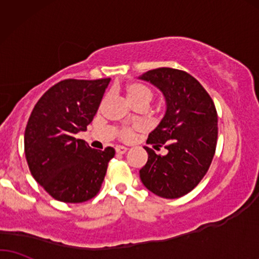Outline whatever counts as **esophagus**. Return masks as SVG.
I'll return each instance as SVG.
<instances>
[{"mask_svg":"<svg viewBox=\"0 0 259 259\" xmlns=\"http://www.w3.org/2000/svg\"><path fill=\"white\" fill-rule=\"evenodd\" d=\"M126 150H127L126 147H123V146H117V147H116V153L119 154V155L125 154Z\"/></svg>","mask_w":259,"mask_h":259,"instance_id":"esophagus-1","label":"esophagus"}]
</instances>
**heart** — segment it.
Segmentation results:
<instances>
[{"instance_id": "heart-1", "label": "heart", "mask_w": 259, "mask_h": 259, "mask_svg": "<svg viewBox=\"0 0 259 259\" xmlns=\"http://www.w3.org/2000/svg\"><path fill=\"white\" fill-rule=\"evenodd\" d=\"M126 98L132 104H149L154 97V92L149 86L140 81H129L124 86ZM140 125L135 126H122L118 130V136L123 141H130L135 136V130Z\"/></svg>"}]
</instances>
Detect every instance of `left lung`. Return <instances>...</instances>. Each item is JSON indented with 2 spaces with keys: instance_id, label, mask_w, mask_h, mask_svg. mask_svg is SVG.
<instances>
[{
  "instance_id": "8db88e82",
  "label": "left lung",
  "mask_w": 259,
  "mask_h": 259,
  "mask_svg": "<svg viewBox=\"0 0 259 259\" xmlns=\"http://www.w3.org/2000/svg\"><path fill=\"white\" fill-rule=\"evenodd\" d=\"M163 92L167 112L147 143L162 156L144 147L148 161L140 177L143 185L158 196L177 199L194 189L204 179L215 154L218 113L204 86L182 70L160 67L142 77Z\"/></svg>"
}]
</instances>
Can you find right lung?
Masks as SVG:
<instances>
[{"label":"right lung","instance_id":"1","mask_svg":"<svg viewBox=\"0 0 259 259\" xmlns=\"http://www.w3.org/2000/svg\"><path fill=\"white\" fill-rule=\"evenodd\" d=\"M110 78L65 79L34 106L25 130L29 170L52 198L79 204L101 191L112 147L92 149L75 134L85 132L101 104Z\"/></svg>","mask_w":259,"mask_h":259}]
</instances>
